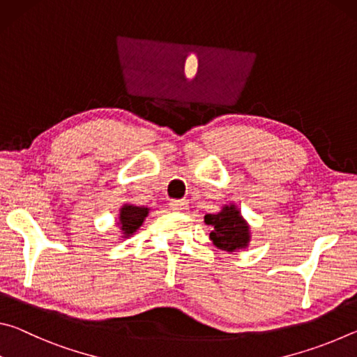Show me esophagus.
Returning <instances> with one entry per match:
<instances>
[{"label":"esophagus","instance_id":"1","mask_svg":"<svg viewBox=\"0 0 357 357\" xmlns=\"http://www.w3.org/2000/svg\"><path fill=\"white\" fill-rule=\"evenodd\" d=\"M170 209L172 211H185L187 209V202L184 200H172L170 202Z\"/></svg>","mask_w":357,"mask_h":357}]
</instances>
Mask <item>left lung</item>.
<instances>
[{"label":"left lung","mask_w":357,"mask_h":357,"mask_svg":"<svg viewBox=\"0 0 357 357\" xmlns=\"http://www.w3.org/2000/svg\"><path fill=\"white\" fill-rule=\"evenodd\" d=\"M204 223L213 228L209 238L222 250L234 252L245 249L250 241V229L234 204L223 206L220 213L206 214Z\"/></svg>","instance_id":"left-lung-1"}]
</instances>
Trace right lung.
<instances>
[{"mask_svg":"<svg viewBox=\"0 0 357 357\" xmlns=\"http://www.w3.org/2000/svg\"><path fill=\"white\" fill-rule=\"evenodd\" d=\"M148 208L134 206V204H124V206L121 208L118 225H121V231H123L126 238L134 234L137 229L142 227L144 217L148 215Z\"/></svg>","mask_w":357,"mask_h":357,"instance_id":"right-lung-1","label":"right lung"}]
</instances>
